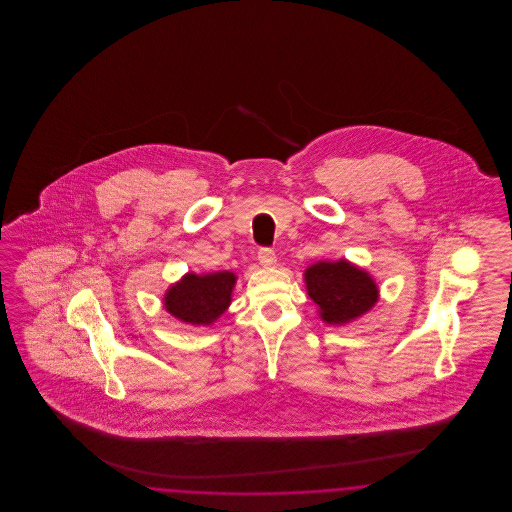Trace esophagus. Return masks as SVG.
<instances>
[{
  "mask_svg": "<svg viewBox=\"0 0 512 512\" xmlns=\"http://www.w3.org/2000/svg\"><path fill=\"white\" fill-rule=\"evenodd\" d=\"M257 259L263 267H272L276 263V253L272 247H261L257 253Z\"/></svg>",
  "mask_w": 512,
  "mask_h": 512,
  "instance_id": "obj_1",
  "label": "esophagus"
}]
</instances>
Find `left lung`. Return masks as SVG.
Listing matches in <instances>:
<instances>
[{"label":"left lung","instance_id":"1","mask_svg":"<svg viewBox=\"0 0 512 512\" xmlns=\"http://www.w3.org/2000/svg\"><path fill=\"white\" fill-rule=\"evenodd\" d=\"M309 297L320 307L322 320L343 324L361 317L378 299V288L365 270L338 263H317L305 272Z\"/></svg>","mask_w":512,"mask_h":512}]
</instances>
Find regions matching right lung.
<instances>
[{"label":"right lung","mask_w":512,"mask_h":512,"mask_svg":"<svg viewBox=\"0 0 512 512\" xmlns=\"http://www.w3.org/2000/svg\"><path fill=\"white\" fill-rule=\"evenodd\" d=\"M236 276L232 272L188 274L180 284L172 286L165 297L167 311L190 324H211L230 305V293Z\"/></svg>","instance_id":"1"}]
</instances>
